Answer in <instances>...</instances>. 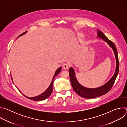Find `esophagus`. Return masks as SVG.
Segmentation results:
<instances>
[{
  "mask_svg": "<svg viewBox=\"0 0 127 127\" xmlns=\"http://www.w3.org/2000/svg\"><path fill=\"white\" fill-rule=\"evenodd\" d=\"M62 67L64 69H68L69 67V65L67 63H64L62 65Z\"/></svg>",
  "mask_w": 127,
  "mask_h": 127,
  "instance_id": "34e87169",
  "label": "esophagus"
}]
</instances>
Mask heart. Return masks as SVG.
<instances>
[{
	"label": "heart",
	"instance_id": "heart-1",
	"mask_svg": "<svg viewBox=\"0 0 127 127\" xmlns=\"http://www.w3.org/2000/svg\"><path fill=\"white\" fill-rule=\"evenodd\" d=\"M81 36H82V35H81Z\"/></svg>",
	"mask_w": 127,
	"mask_h": 127
}]
</instances>
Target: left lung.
Returning a JSON list of instances; mask_svg holds the SVG:
<instances>
[{"instance_id": "1", "label": "left lung", "mask_w": 127, "mask_h": 127, "mask_svg": "<svg viewBox=\"0 0 127 127\" xmlns=\"http://www.w3.org/2000/svg\"><path fill=\"white\" fill-rule=\"evenodd\" d=\"M97 37L101 39L107 43L109 46L113 50L116 60V66L115 73L112 77L104 85L97 88H87L81 85L75 76V72L73 67L69 68V76L71 85L75 92L80 96L85 98H93L103 95L110 91L117 77L119 69V62L118 56V52L115 44L108 39L104 34L100 31L97 30Z\"/></svg>"}]
</instances>
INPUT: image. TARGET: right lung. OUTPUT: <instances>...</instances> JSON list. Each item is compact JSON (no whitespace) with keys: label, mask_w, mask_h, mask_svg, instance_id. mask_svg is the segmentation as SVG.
Wrapping results in <instances>:
<instances>
[{"label":"right lung","mask_w":127,"mask_h":127,"mask_svg":"<svg viewBox=\"0 0 127 127\" xmlns=\"http://www.w3.org/2000/svg\"><path fill=\"white\" fill-rule=\"evenodd\" d=\"M27 32V31H26L25 32H24V33H23L22 34H20L19 37H18L17 38H19V37H20V36H22L24 34H25V33H26ZM61 69H62V68L61 67H59V68H58L56 72L55 73V74L54 75V76L53 77V79L52 80V81H51V83L50 84V85H49V86L48 87V88L46 89V90H45V91L41 94V95H38V96H34V97H28L27 96H26L25 95H24L25 97H26L27 98H28V99H30L31 100H36V101H39V100H45L46 99V98H47L48 97H49L50 96V95H51L52 93V91H53V82H54V78H55V77H56L58 74L60 73V72H61ZM11 79L13 81V79H12V76H11ZM21 93V92H20Z\"/></svg>","instance_id":"1"}]
</instances>
